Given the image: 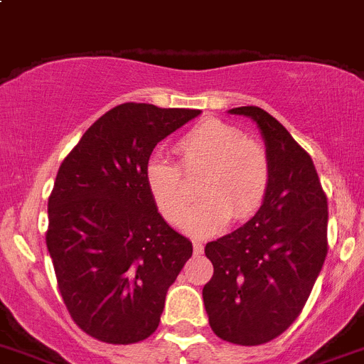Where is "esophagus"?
I'll return each mask as SVG.
<instances>
[{
	"instance_id": "obj_1",
	"label": "esophagus",
	"mask_w": 364,
	"mask_h": 364,
	"mask_svg": "<svg viewBox=\"0 0 364 364\" xmlns=\"http://www.w3.org/2000/svg\"><path fill=\"white\" fill-rule=\"evenodd\" d=\"M194 254L196 255H199V254H203V243H199V241H194Z\"/></svg>"
}]
</instances>
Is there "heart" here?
Masks as SVG:
<instances>
[{
  "label": "heart",
  "mask_w": 364,
  "mask_h": 364,
  "mask_svg": "<svg viewBox=\"0 0 364 364\" xmlns=\"http://www.w3.org/2000/svg\"><path fill=\"white\" fill-rule=\"evenodd\" d=\"M178 152L186 176L205 172L199 185L203 199L183 221L186 232L218 234L232 215L241 221L259 208L270 183V163L263 146L245 139L237 127L214 117L201 121L179 139ZM145 179L163 218L181 221L190 203L181 168L163 154H154L146 161Z\"/></svg>",
  "instance_id": "1"
}]
</instances>
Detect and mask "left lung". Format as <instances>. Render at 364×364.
I'll return each instance as SVG.
<instances>
[{
    "label": "left lung",
    "instance_id": "1",
    "mask_svg": "<svg viewBox=\"0 0 364 364\" xmlns=\"http://www.w3.org/2000/svg\"><path fill=\"white\" fill-rule=\"evenodd\" d=\"M228 112L261 130L270 183L250 221L205 247L214 276L203 301L215 336L255 346L281 336L309 299L328 252V205L312 158L276 117L259 107Z\"/></svg>",
    "mask_w": 364,
    "mask_h": 364
}]
</instances>
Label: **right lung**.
<instances>
[{
	"label": "right lung",
	"instance_id": "obj_1",
	"mask_svg": "<svg viewBox=\"0 0 364 364\" xmlns=\"http://www.w3.org/2000/svg\"><path fill=\"white\" fill-rule=\"evenodd\" d=\"M199 110L123 103L100 117L55 176L47 248L67 310L88 336L130 345L156 332L192 243L166 225L145 166Z\"/></svg>",
	"mask_w": 364,
	"mask_h": 364
}]
</instances>
